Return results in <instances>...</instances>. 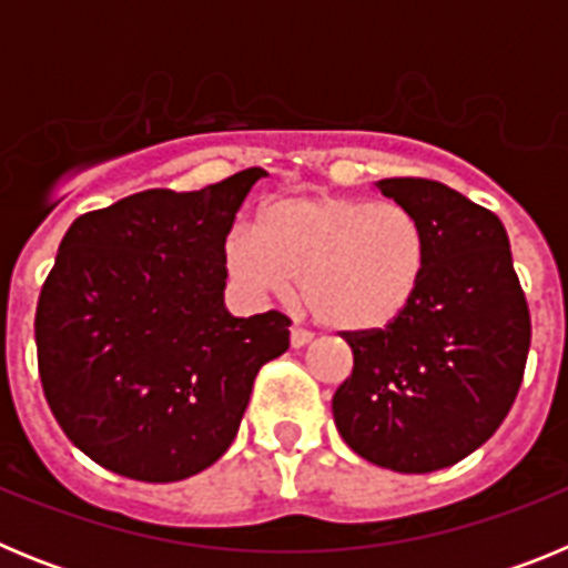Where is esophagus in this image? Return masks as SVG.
<instances>
[{"label":"esophagus","instance_id":"1","mask_svg":"<svg viewBox=\"0 0 568 568\" xmlns=\"http://www.w3.org/2000/svg\"><path fill=\"white\" fill-rule=\"evenodd\" d=\"M310 341H313V333H310V329H301V327L290 329V344H293L295 349H301V346H307Z\"/></svg>","mask_w":568,"mask_h":568}]
</instances>
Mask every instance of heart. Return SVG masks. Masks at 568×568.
<instances>
[{"label":"heart","mask_w":568,"mask_h":568,"mask_svg":"<svg viewBox=\"0 0 568 568\" xmlns=\"http://www.w3.org/2000/svg\"><path fill=\"white\" fill-rule=\"evenodd\" d=\"M241 287L301 301L341 333L393 324L418 295L426 273V235L400 204L349 195H287L270 204L261 230L241 224L224 244Z\"/></svg>","instance_id":"b5f03b06"}]
</instances>
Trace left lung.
Returning a JSON list of instances; mask_svg holds the SVG:
<instances>
[{"instance_id": "1", "label": "left lung", "mask_w": 568, "mask_h": 568, "mask_svg": "<svg viewBox=\"0 0 568 568\" xmlns=\"http://www.w3.org/2000/svg\"><path fill=\"white\" fill-rule=\"evenodd\" d=\"M375 187L424 227L426 273L384 329L346 333L353 375L335 389L346 446L406 475L444 469L495 435L524 381L531 321L495 213L429 179Z\"/></svg>"}]
</instances>
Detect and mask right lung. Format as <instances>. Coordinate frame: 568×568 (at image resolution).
Listing matches in <instances>:
<instances>
[{"label": "right lung", "instance_id": "obj_1", "mask_svg": "<svg viewBox=\"0 0 568 568\" xmlns=\"http://www.w3.org/2000/svg\"><path fill=\"white\" fill-rule=\"evenodd\" d=\"M261 175L144 190L64 233L37 307L39 375L64 435L104 469L173 484L213 466L258 369L287 353V315L224 307V241Z\"/></svg>", "mask_w": 568, "mask_h": 568}]
</instances>
